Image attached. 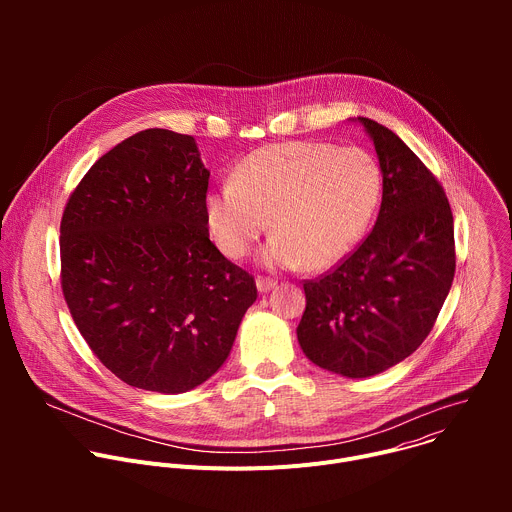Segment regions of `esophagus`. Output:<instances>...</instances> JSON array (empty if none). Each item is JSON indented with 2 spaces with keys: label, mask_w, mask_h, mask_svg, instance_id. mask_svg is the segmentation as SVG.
<instances>
[{
  "label": "esophagus",
  "mask_w": 512,
  "mask_h": 512,
  "mask_svg": "<svg viewBox=\"0 0 512 512\" xmlns=\"http://www.w3.org/2000/svg\"><path fill=\"white\" fill-rule=\"evenodd\" d=\"M255 283H257V289L261 291V294H267L269 289L275 287V279H273V277H265V275H259V277L255 279Z\"/></svg>",
  "instance_id": "34e87169"
}]
</instances>
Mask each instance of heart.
<instances>
[{
	"instance_id": "b5f03b06",
	"label": "heart",
	"mask_w": 512,
	"mask_h": 512,
	"mask_svg": "<svg viewBox=\"0 0 512 512\" xmlns=\"http://www.w3.org/2000/svg\"><path fill=\"white\" fill-rule=\"evenodd\" d=\"M383 176L377 160L356 145L285 141L249 154L233 180L206 196L210 233L227 257H245L267 231L271 267L322 271L336 265L367 233Z\"/></svg>"
}]
</instances>
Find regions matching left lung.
I'll return each instance as SVG.
<instances>
[{
    "mask_svg": "<svg viewBox=\"0 0 512 512\" xmlns=\"http://www.w3.org/2000/svg\"><path fill=\"white\" fill-rule=\"evenodd\" d=\"M375 141L383 200L373 231L334 269L304 281L298 340L318 367L373 377L431 332L456 273L454 216L429 168L385 125L358 117Z\"/></svg>",
    "mask_w": 512,
    "mask_h": 512,
    "instance_id": "8db88e82",
    "label": "left lung"
}]
</instances>
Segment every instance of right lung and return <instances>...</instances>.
<instances>
[{
    "instance_id": "1",
    "label": "right lung",
    "mask_w": 512,
    "mask_h": 512,
    "mask_svg": "<svg viewBox=\"0 0 512 512\" xmlns=\"http://www.w3.org/2000/svg\"><path fill=\"white\" fill-rule=\"evenodd\" d=\"M192 135L139 131L101 156L60 221V287L85 342L123 383L184 393L227 360L257 300L208 239Z\"/></svg>"
}]
</instances>
